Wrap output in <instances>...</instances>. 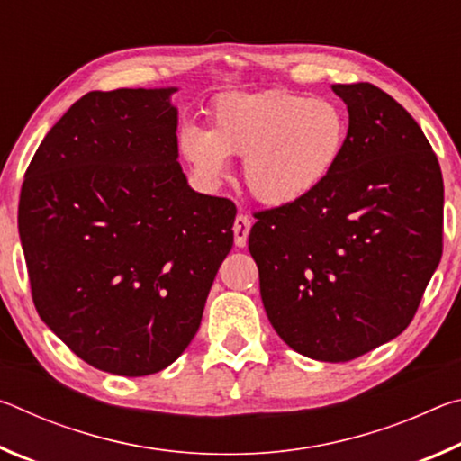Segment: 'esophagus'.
<instances>
[{
    "label": "esophagus",
    "instance_id": "1",
    "mask_svg": "<svg viewBox=\"0 0 461 461\" xmlns=\"http://www.w3.org/2000/svg\"><path fill=\"white\" fill-rule=\"evenodd\" d=\"M249 228H252V220H249L248 215L240 213L236 217V223H233V238H236V246L238 248H244L246 246Z\"/></svg>",
    "mask_w": 461,
    "mask_h": 461
}]
</instances>
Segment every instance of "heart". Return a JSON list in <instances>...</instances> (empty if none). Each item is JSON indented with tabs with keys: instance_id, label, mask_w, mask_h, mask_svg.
<instances>
[{
	"instance_id": "heart-1",
	"label": "heart",
	"mask_w": 461,
	"mask_h": 461,
	"mask_svg": "<svg viewBox=\"0 0 461 461\" xmlns=\"http://www.w3.org/2000/svg\"><path fill=\"white\" fill-rule=\"evenodd\" d=\"M212 130L186 123L178 148L203 181L220 183L230 156L244 158L248 191L267 205L315 193L338 168L348 120L338 104L285 89L230 93L209 109Z\"/></svg>"
}]
</instances>
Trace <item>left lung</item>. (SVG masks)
I'll return each mask as SVG.
<instances>
[{"instance_id":"8db88e82","label":"left lung","mask_w":461,"mask_h":461,"mask_svg":"<svg viewBox=\"0 0 461 461\" xmlns=\"http://www.w3.org/2000/svg\"><path fill=\"white\" fill-rule=\"evenodd\" d=\"M346 150L309 197L256 212L248 249L272 327L294 352L349 362L407 330L443 252V176L399 101L333 85Z\"/></svg>"}]
</instances>
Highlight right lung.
Wrapping results in <instances>:
<instances>
[{"instance_id":"add662e5","label":"right lung","mask_w":461,"mask_h":461,"mask_svg":"<svg viewBox=\"0 0 461 461\" xmlns=\"http://www.w3.org/2000/svg\"><path fill=\"white\" fill-rule=\"evenodd\" d=\"M175 89L91 91L24 175L18 230L42 321L93 368L165 370L197 333L236 205L176 162Z\"/></svg>"}]
</instances>
